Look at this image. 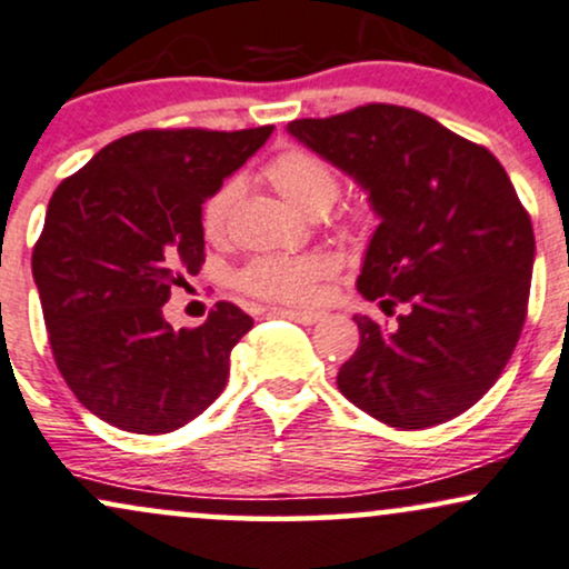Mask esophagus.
<instances>
[{
  "label": "esophagus",
  "mask_w": 569,
  "mask_h": 569,
  "mask_svg": "<svg viewBox=\"0 0 569 569\" xmlns=\"http://www.w3.org/2000/svg\"><path fill=\"white\" fill-rule=\"evenodd\" d=\"M276 315L280 318H289L293 323H302V326H312L318 320H323V312L318 310H276Z\"/></svg>",
  "instance_id": "34e87169"
}]
</instances>
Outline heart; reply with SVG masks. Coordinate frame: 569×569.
<instances>
[{"mask_svg": "<svg viewBox=\"0 0 569 569\" xmlns=\"http://www.w3.org/2000/svg\"><path fill=\"white\" fill-rule=\"evenodd\" d=\"M267 177L299 209L320 214L337 201L339 174L323 156L307 148H289L267 163ZM238 196V180H224L201 207V230L209 241H219L228 228L232 201ZM366 222L362 214H350L347 224ZM337 272V259L323 251L310 254H264L241 267L236 283L251 297L270 302H312L320 283Z\"/></svg>", "mask_w": 569, "mask_h": 569, "instance_id": "1", "label": "heart"}]
</instances>
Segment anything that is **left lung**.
<instances>
[{"label":"left lung","mask_w":569,"mask_h":569,"mask_svg":"<svg viewBox=\"0 0 569 569\" xmlns=\"http://www.w3.org/2000/svg\"><path fill=\"white\" fill-rule=\"evenodd\" d=\"M289 132L368 190L381 217L358 291L397 323L355 315L347 400L397 429L469 410L503 373L527 318L536 236L501 161L413 108L368 102Z\"/></svg>","instance_id":"left-lung-1"}]
</instances>
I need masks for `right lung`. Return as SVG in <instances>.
Segmentation results:
<instances>
[{
  "label": "right lung",
  "instance_id": "add662e5",
  "mask_svg": "<svg viewBox=\"0 0 569 569\" xmlns=\"http://www.w3.org/2000/svg\"><path fill=\"white\" fill-rule=\"evenodd\" d=\"M272 127L142 129L106 146L50 198L31 270L54 366L111 427L167 435L217 400L254 326L232 302L174 331L161 307L203 259L201 207Z\"/></svg>",
  "mask_w": 569,
  "mask_h": 569
}]
</instances>
